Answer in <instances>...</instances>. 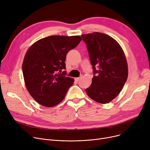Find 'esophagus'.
<instances>
[{
    "label": "esophagus",
    "mask_w": 150,
    "mask_h": 150,
    "mask_svg": "<svg viewBox=\"0 0 150 150\" xmlns=\"http://www.w3.org/2000/svg\"><path fill=\"white\" fill-rule=\"evenodd\" d=\"M81 78H82V75H80V77H78V78H75V80L76 81H79V80L81 79Z\"/></svg>",
    "instance_id": "1"
}]
</instances>
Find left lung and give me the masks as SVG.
I'll use <instances>...</instances> for the list:
<instances>
[{
	"instance_id": "left-lung-1",
	"label": "left lung",
	"mask_w": 150,
	"mask_h": 150,
	"mask_svg": "<svg viewBox=\"0 0 150 150\" xmlns=\"http://www.w3.org/2000/svg\"><path fill=\"white\" fill-rule=\"evenodd\" d=\"M87 46L93 76L86 92L93 100L108 103L122 89L128 78V65L121 46L105 33L82 35Z\"/></svg>"
}]
</instances>
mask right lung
<instances>
[{"label":"right lung","mask_w":150,"mask_h":150,"mask_svg":"<svg viewBox=\"0 0 150 150\" xmlns=\"http://www.w3.org/2000/svg\"><path fill=\"white\" fill-rule=\"evenodd\" d=\"M81 41L80 36H50L39 39L27 50L22 72L27 91L45 107L58 105L64 98L74 79L66 76L67 53Z\"/></svg>","instance_id":"1"}]
</instances>
